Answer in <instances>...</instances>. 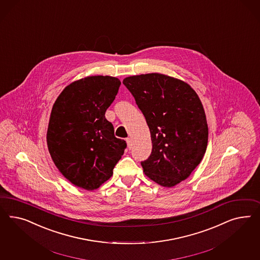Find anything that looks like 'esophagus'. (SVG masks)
Here are the masks:
<instances>
[{"label":"esophagus","instance_id":"obj_1","mask_svg":"<svg viewBox=\"0 0 260 260\" xmlns=\"http://www.w3.org/2000/svg\"><path fill=\"white\" fill-rule=\"evenodd\" d=\"M126 144H127V147H128V149H132V147H133V140H132V138H129V137H127L126 139Z\"/></svg>","mask_w":260,"mask_h":260}]
</instances>
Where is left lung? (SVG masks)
Here are the masks:
<instances>
[{
  "label": "left lung",
  "mask_w": 260,
  "mask_h": 260,
  "mask_svg": "<svg viewBox=\"0 0 260 260\" xmlns=\"http://www.w3.org/2000/svg\"><path fill=\"white\" fill-rule=\"evenodd\" d=\"M131 91L149 126L152 150L145 174L171 188L188 178L204 156L209 129L203 105L187 83L165 74L129 76Z\"/></svg>",
  "instance_id": "obj_1"
}]
</instances>
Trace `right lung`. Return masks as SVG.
Instances as JSON below:
<instances>
[{
	"label": "right lung",
	"mask_w": 260,
	"mask_h": 260,
	"mask_svg": "<svg viewBox=\"0 0 260 260\" xmlns=\"http://www.w3.org/2000/svg\"><path fill=\"white\" fill-rule=\"evenodd\" d=\"M120 85L111 76L80 79L64 87L52 107L48 151L60 173L79 188L98 189L124 154L126 141L114 136L105 117Z\"/></svg>",
	"instance_id": "add662e5"
}]
</instances>
